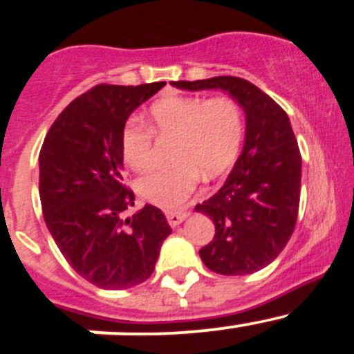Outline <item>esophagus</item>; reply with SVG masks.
Wrapping results in <instances>:
<instances>
[{
    "label": "esophagus",
    "mask_w": 354,
    "mask_h": 354,
    "mask_svg": "<svg viewBox=\"0 0 354 354\" xmlns=\"http://www.w3.org/2000/svg\"><path fill=\"white\" fill-rule=\"evenodd\" d=\"M187 216H188V212H185V210H180V212H166L167 223H169L173 227L183 223V221L187 219Z\"/></svg>",
    "instance_id": "1"
}]
</instances>
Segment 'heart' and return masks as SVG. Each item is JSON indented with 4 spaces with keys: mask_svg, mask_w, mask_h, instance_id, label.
<instances>
[{
    "mask_svg": "<svg viewBox=\"0 0 354 354\" xmlns=\"http://www.w3.org/2000/svg\"><path fill=\"white\" fill-rule=\"evenodd\" d=\"M243 131V113L233 97L159 99L151 106L149 127L137 116L127 120L120 138L121 157L128 167L144 171L154 160V135L159 140L173 138L169 154L174 162L144 174L137 192L154 205L176 209L195 190L200 174L214 180L233 166Z\"/></svg>",
    "mask_w": 354,
    "mask_h": 354,
    "instance_id": "heart-1",
    "label": "heart"
}]
</instances>
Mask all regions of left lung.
<instances>
[{"label":"left lung","mask_w":354,"mask_h":354,"mask_svg":"<svg viewBox=\"0 0 354 354\" xmlns=\"http://www.w3.org/2000/svg\"><path fill=\"white\" fill-rule=\"evenodd\" d=\"M171 84L187 91L223 88L245 109L243 152L223 188L195 210L216 226L212 241L200 248L207 269L223 276L257 272L283 252L298 219L301 154L286 111L240 77Z\"/></svg>","instance_id":"left-lung-1"}]
</instances>
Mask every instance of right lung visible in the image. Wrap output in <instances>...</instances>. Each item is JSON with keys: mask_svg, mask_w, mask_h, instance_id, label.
Returning a JSON list of instances; mask_svg holds the SVG:
<instances>
[{"mask_svg": "<svg viewBox=\"0 0 354 354\" xmlns=\"http://www.w3.org/2000/svg\"><path fill=\"white\" fill-rule=\"evenodd\" d=\"M166 82L99 84L59 113L39 154L46 226L71 269L94 286L127 289L154 272L171 227L145 205L124 219L135 195L123 183L121 130L135 108Z\"/></svg>", "mask_w": 354, "mask_h": 354, "instance_id": "1", "label": "right lung"}]
</instances>
